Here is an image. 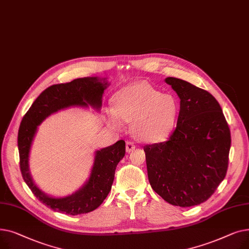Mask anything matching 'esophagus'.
Wrapping results in <instances>:
<instances>
[{
  "instance_id": "esophagus-1",
  "label": "esophagus",
  "mask_w": 249,
  "mask_h": 249,
  "mask_svg": "<svg viewBox=\"0 0 249 249\" xmlns=\"http://www.w3.org/2000/svg\"><path fill=\"white\" fill-rule=\"evenodd\" d=\"M135 149V143L133 142V141H127L126 142V151L129 153V152H131V151H133Z\"/></svg>"
}]
</instances>
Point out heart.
I'll return each mask as SVG.
<instances>
[{
    "label": "heart",
    "instance_id": "obj_1",
    "mask_svg": "<svg viewBox=\"0 0 249 249\" xmlns=\"http://www.w3.org/2000/svg\"><path fill=\"white\" fill-rule=\"evenodd\" d=\"M178 113L176 97L161 94L150 86L136 84L118 91L115 110L109 112V121L115 127L122 126V119L135 122L134 130L140 139L156 142L172 133Z\"/></svg>",
    "mask_w": 249,
    "mask_h": 249
}]
</instances>
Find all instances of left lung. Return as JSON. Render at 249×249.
<instances>
[{"label": "left lung", "instance_id": "left-lung-1", "mask_svg": "<svg viewBox=\"0 0 249 249\" xmlns=\"http://www.w3.org/2000/svg\"><path fill=\"white\" fill-rule=\"evenodd\" d=\"M179 100L177 128L160 143L146 144L151 188L167 203L192 207L207 201L224 179L231 145L230 129L209 91L166 77Z\"/></svg>", "mask_w": 249, "mask_h": 249}]
</instances>
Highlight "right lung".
<instances>
[{"mask_svg":"<svg viewBox=\"0 0 249 249\" xmlns=\"http://www.w3.org/2000/svg\"><path fill=\"white\" fill-rule=\"evenodd\" d=\"M108 83L99 77L76 78L71 83L53 85L44 89L25 114L18 132L20 169L26 184L35 197L52 210L69 215L86 214L94 211L111 191L117 164L125 155V141L96 151L89 178L74 194L54 198L39 190L29 172V152L37 127L49 115L69 107H93L101 109L102 97Z\"/></svg>","mask_w":249,"mask_h":249,"instance_id":"1","label":"right lung"}]
</instances>
